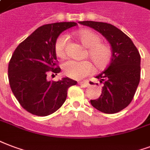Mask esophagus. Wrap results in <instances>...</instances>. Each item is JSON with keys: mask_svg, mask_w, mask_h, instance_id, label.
<instances>
[{"mask_svg": "<svg viewBox=\"0 0 150 150\" xmlns=\"http://www.w3.org/2000/svg\"><path fill=\"white\" fill-rule=\"evenodd\" d=\"M78 84H80V85H81V86H82V87H84V88H86V87H88V81H80V82H78Z\"/></svg>", "mask_w": 150, "mask_h": 150, "instance_id": "34e87169", "label": "esophagus"}]
</instances>
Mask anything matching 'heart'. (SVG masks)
Here are the masks:
<instances>
[{"mask_svg": "<svg viewBox=\"0 0 150 150\" xmlns=\"http://www.w3.org/2000/svg\"><path fill=\"white\" fill-rule=\"evenodd\" d=\"M75 35L84 47H87L86 55L95 64L96 68L104 69L108 66L112 58V50L107 43L101 42L100 35L89 29H81L75 33ZM66 38L60 35L56 39L54 51L59 58L66 54ZM62 69L66 76L74 79H81L93 71V66L89 61L69 60L62 64Z\"/></svg>", "mask_w": 150, "mask_h": 150, "instance_id": "obj_1", "label": "heart"}]
</instances>
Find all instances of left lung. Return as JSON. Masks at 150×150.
Instances as JSON below:
<instances>
[{"mask_svg": "<svg viewBox=\"0 0 150 150\" xmlns=\"http://www.w3.org/2000/svg\"><path fill=\"white\" fill-rule=\"evenodd\" d=\"M79 23L100 32L111 45V63L96 76L103 84L102 93L98 99L90 101L98 111L117 113L130 104L140 81L139 52L132 40L112 24L95 21H80Z\"/></svg>", "mask_w": 150, "mask_h": 150, "instance_id": "1", "label": "left lung"}]
</instances>
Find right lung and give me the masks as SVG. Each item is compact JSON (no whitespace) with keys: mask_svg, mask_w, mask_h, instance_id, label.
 <instances>
[{"mask_svg":"<svg viewBox=\"0 0 150 150\" xmlns=\"http://www.w3.org/2000/svg\"><path fill=\"white\" fill-rule=\"evenodd\" d=\"M77 25L62 22L42 25L20 43L8 64L11 89L20 105L28 112L47 116L60 108L67 97L68 88L77 83L67 76L58 81H49V71L61 72L56 66L54 44L60 34ZM54 75V74H53Z\"/></svg>","mask_w":150,"mask_h":150,"instance_id":"obj_1","label":"right lung"}]
</instances>
